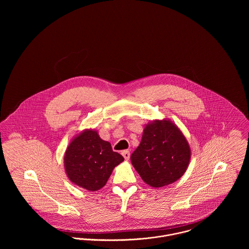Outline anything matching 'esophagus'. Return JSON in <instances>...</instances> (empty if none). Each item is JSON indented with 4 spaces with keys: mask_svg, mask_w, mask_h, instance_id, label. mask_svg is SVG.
I'll return each mask as SVG.
<instances>
[{
    "mask_svg": "<svg viewBox=\"0 0 249 249\" xmlns=\"http://www.w3.org/2000/svg\"><path fill=\"white\" fill-rule=\"evenodd\" d=\"M122 155L124 156V158L125 160H128L129 157H130V152H129L128 150H123V151H122Z\"/></svg>",
    "mask_w": 249,
    "mask_h": 249,
    "instance_id": "1",
    "label": "esophagus"
}]
</instances>
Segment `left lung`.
<instances>
[{
    "label": "left lung",
    "mask_w": 249,
    "mask_h": 249,
    "mask_svg": "<svg viewBox=\"0 0 249 249\" xmlns=\"http://www.w3.org/2000/svg\"><path fill=\"white\" fill-rule=\"evenodd\" d=\"M191 154L190 144L182 131L165 118L144 125L141 142L130 160L145 184L161 188L182 178L188 169Z\"/></svg>",
    "instance_id": "8db88e82"
}]
</instances>
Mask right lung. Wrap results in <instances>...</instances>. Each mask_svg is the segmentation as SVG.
Returning a JSON list of instances; mask_svg holds the SVG:
<instances>
[{"instance_id": "right-lung-1", "label": "right lung", "mask_w": 249, "mask_h": 249, "mask_svg": "<svg viewBox=\"0 0 249 249\" xmlns=\"http://www.w3.org/2000/svg\"><path fill=\"white\" fill-rule=\"evenodd\" d=\"M113 151L111 143L103 140L98 130L87 128L76 134L64 154L67 178L74 185L90 192L106 186L113 170L124 161Z\"/></svg>"}]
</instances>
